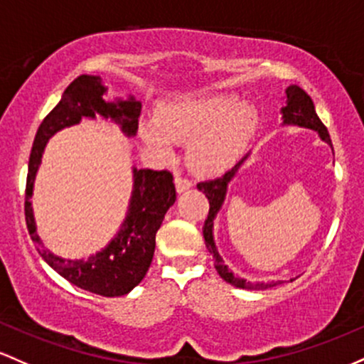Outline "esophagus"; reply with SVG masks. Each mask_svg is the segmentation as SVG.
I'll use <instances>...</instances> for the list:
<instances>
[{
	"mask_svg": "<svg viewBox=\"0 0 364 364\" xmlns=\"http://www.w3.org/2000/svg\"><path fill=\"white\" fill-rule=\"evenodd\" d=\"M175 187H177L178 193H183V191L193 187V181L187 177H182V175H177V177H175Z\"/></svg>",
	"mask_w": 364,
	"mask_h": 364,
	"instance_id": "esophagus-1",
	"label": "esophagus"
}]
</instances>
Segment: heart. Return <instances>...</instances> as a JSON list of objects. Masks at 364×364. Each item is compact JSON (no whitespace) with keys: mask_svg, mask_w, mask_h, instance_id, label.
I'll list each match as a JSON object with an SVG mask.
<instances>
[{"mask_svg":"<svg viewBox=\"0 0 364 364\" xmlns=\"http://www.w3.org/2000/svg\"><path fill=\"white\" fill-rule=\"evenodd\" d=\"M256 125L251 106L222 94H199L171 101L158 112L156 125L142 136L161 156L173 153V141H188L187 163L196 171H216L242 153Z\"/></svg>","mask_w":364,"mask_h":364,"instance_id":"heart-1","label":"heart"}]
</instances>
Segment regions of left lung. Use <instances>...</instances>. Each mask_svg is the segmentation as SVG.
Returning <instances> with one entry per match:
<instances>
[{
  "instance_id": "obj_1",
  "label": "left lung",
  "mask_w": 364,
  "mask_h": 364,
  "mask_svg": "<svg viewBox=\"0 0 364 364\" xmlns=\"http://www.w3.org/2000/svg\"><path fill=\"white\" fill-rule=\"evenodd\" d=\"M282 113H284L285 124H296V125H301V127H308V129L316 130V132L320 134V137L332 146V141H330V136H328V130H326L323 122L318 118L316 112H314L313 100L308 96V94H306L304 89L297 87V85H289L287 87V106L282 109ZM242 161L237 163L234 168L227 170L225 173L220 175V177L208 178V181H201L198 183V189L203 191V193L206 194L208 201H210V211H208L206 220H204L203 235H204V242H206L208 251H210V255L213 256V259H215L216 272L220 273V277H222L223 280L228 282V284L235 285V287H240V289H249V291H259L261 289V291H263V289H270L277 284L275 282H273V284H252V282H247L244 279H239V277H235L234 273H232L225 267V264H223L218 251H216L215 240H213V218H215V215L218 213L220 206H222L223 198H225L227 183L230 182L232 177H234L237 168H239L240 163Z\"/></svg>"
}]
</instances>
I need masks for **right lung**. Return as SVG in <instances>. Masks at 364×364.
<instances>
[{
  "label": "right lung",
  "instance_id": "add662e5",
  "mask_svg": "<svg viewBox=\"0 0 364 364\" xmlns=\"http://www.w3.org/2000/svg\"><path fill=\"white\" fill-rule=\"evenodd\" d=\"M105 91L100 77L82 73L65 89L60 103L41 122L28 158L26 222L32 242L53 270L84 291L105 297H117L132 291L149 270L156 247V232L161 227L166 210L177 199L171 171L134 168V194L124 225L108 247L87 259H63L51 255L41 242L31 208L32 187L41 165V156L53 134L79 124L82 117L94 118V115L113 118L122 125L125 134H136L141 103L134 97L129 101L106 103L103 100Z\"/></svg>",
  "mask_w": 364,
  "mask_h": 364
}]
</instances>
